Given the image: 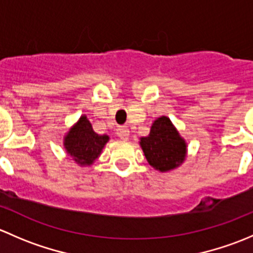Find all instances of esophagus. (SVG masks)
Instances as JSON below:
<instances>
[{"instance_id":"1","label":"esophagus","mask_w":253,"mask_h":253,"mask_svg":"<svg viewBox=\"0 0 253 253\" xmlns=\"http://www.w3.org/2000/svg\"><path fill=\"white\" fill-rule=\"evenodd\" d=\"M117 136L121 139H127L129 137V129L127 127H120L117 128Z\"/></svg>"}]
</instances>
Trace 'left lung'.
I'll use <instances>...</instances> for the list:
<instances>
[{
    "instance_id": "8db88e82",
    "label": "left lung",
    "mask_w": 253,
    "mask_h": 253,
    "mask_svg": "<svg viewBox=\"0 0 253 253\" xmlns=\"http://www.w3.org/2000/svg\"><path fill=\"white\" fill-rule=\"evenodd\" d=\"M144 157L159 172L177 169L187 157V143L168 116H160L150 127L147 137L139 138Z\"/></svg>"
}]
</instances>
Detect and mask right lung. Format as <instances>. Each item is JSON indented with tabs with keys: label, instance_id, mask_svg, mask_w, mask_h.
<instances>
[{
	"label": "right lung",
	"instance_id": "obj_1",
	"mask_svg": "<svg viewBox=\"0 0 253 253\" xmlns=\"http://www.w3.org/2000/svg\"><path fill=\"white\" fill-rule=\"evenodd\" d=\"M109 139L108 134L94 132L90 121L82 115L63 137V148L79 167H90L100 157Z\"/></svg>",
	"mask_w": 253,
	"mask_h": 253
}]
</instances>
